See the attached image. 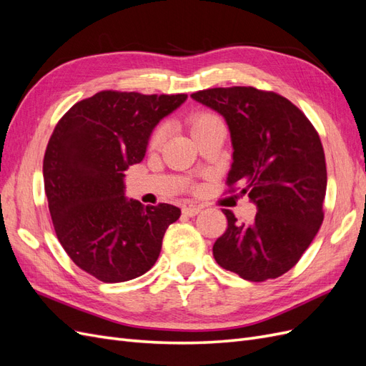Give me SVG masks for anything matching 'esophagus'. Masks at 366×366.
I'll use <instances>...</instances> for the list:
<instances>
[{
    "label": "esophagus",
    "mask_w": 366,
    "mask_h": 366,
    "mask_svg": "<svg viewBox=\"0 0 366 366\" xmlns=\"http://www.w3.org/2000/svg\"><path fill=\"white\" fill-rule=\"evenodd\" d=\"M200 210H202L200 206H184L183 214L187 217H195L197 214H200Z\"/></svg>",
    "instance_id": "34e87169"
}]
</instances>
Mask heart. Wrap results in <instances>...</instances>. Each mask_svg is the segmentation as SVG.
Masks as SVG:
<instances>
[{"label":"heart","mask_w":366,"mask_h":366,"mask_svg":"<svg viewBox=\"0 0 366 366\" xmlns=\"http://www.w3.org/2000/svg\"><path fill=\"white\" fill-rule=\"evenodd\" d=\"M219 119L212 114V113H207V112H195L191 113L186 119V124L191 129V134H195L198 129H202L210 124H214V122H218ZM164 140V127H157L156 129L152 131V134L149 137V147L151 148H159Z\"/></svg>","instance_id":"heart-1"}]
</instances>
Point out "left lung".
I'll return each instance as SVG.
<instances>
[{"instance_id": "left-lung-1", "label": "left lung", "mask_w": 366, "mask_h": 366, "mask_svg": "<svg viewBox=\"0 0 366 366\" xmlns=\"http://www.w3.org/2000/svg\"><path fill=\"white\" fill-rule=\"evenodd\" d=\"M224 117L234 162L227 184L257 204L250 224L224 209L227 229L214 244L221 267L261 282L289 272L324 221L327 166L317 131L289 99L253 86L192 93Z\"/></svg>"}]
</instances>
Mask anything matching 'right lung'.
<instances>
[{
  "instance_id": "right-lung-1",
  "label": "right lung",
  "mask_w": 366,
  "mask_h": 366,
  "mask_svg": "<svg viewBox=\"0 0 366 366\" xmlns=\"http://www.w3.org/2000/svg\"><path fill=\"white\" fill-rule=\"evenodd\" d=\"M186 99L105 90L74 104L54 127L42 164L54 232L77 267L99 281L147 273L180 218L172 204L128 200L124 172L143 160L152 129Z\"/></svg>"
}]
</instances>
